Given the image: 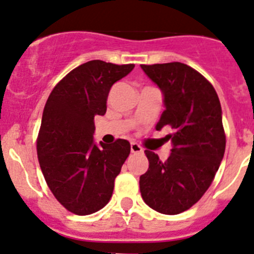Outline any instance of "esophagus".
<instances>
[{"label":"esophagus","mask_w":254,"mask_h":254,"mask_svg":"<svg viewBox=\"0 0 254 254\" xmlns=\"http://www.w3.org/2000/svg\"><path fill=\"white\" fill-rule=\"evenodd\" d=\"M130 150H131V153H134V154H141V153L144 152L143 148H141L140 145L136 143L130 144Z\"/></svg>","instance_id":"obj_1"}]
</instances>
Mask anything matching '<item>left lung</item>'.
Returning <instances> with one entry per match:
<instances>
[{"mask_svg":"<svg viewBox=\"0 0 254 254\" xmlns=\"http://www.w3.org/2000/svg\"><path fill=\"white\" fill-rule=\"evenodd\" d=\"M163 95L164 111L155 129L170 127L172 149L166 162L145 150L149 168L140 176L144 202L155 211L176 215L189 210L206 192L225 152L221 106L204 76L173 62L140 65Z\"/></svg>","mask_w":254,"mask_h":254,"instance_id":"8db88e82","label":"left lung"}]
</instances>
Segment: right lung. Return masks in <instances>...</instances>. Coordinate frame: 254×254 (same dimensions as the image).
<instances>
[{"mask_svg":"<svg viewBox=\"0 0 254 254\" xmlns=\"http://www.w3.org/2000/svg\"><path fill=\"white\" fill-rule=\"evenodd\" d=\"M134 64L90 61L70 70L49 95L38 136L45 181L68 211L90 215L110 201L130 143L96 144L95 118L106 114L107 96Z\"/></svg>","mask_w":254,"mask_h":254,"instance_id":"1","label":"right lung"}]
</instances>
